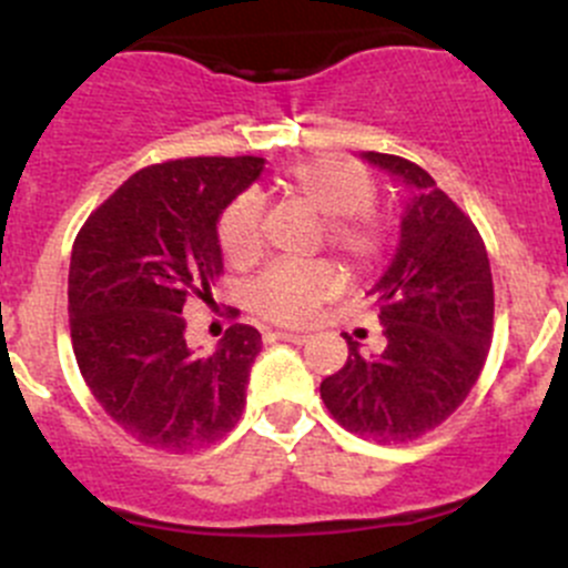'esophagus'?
<instances>
[{"label": "esophagus", "instance_id": "obj_1", "mask_svg": "<svg viewBox=\"0 0 568 568\" xmlns=\"http://www.w3.org/2000/svg\"><path fill=\"white\" fill-rule=\"evenodd\" d=\"M268 335L272 337H277V341H291V343H305L307 337V332H291V329H274V332H268Z\"/></svg>", "mask_w": 568, "mask_h": 568}]
</instances>
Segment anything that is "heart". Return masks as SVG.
I'll return each mask as SVG.
<instances>
[{
    "instance_id": "b5f03b06",
    "label": "heart",
    "mask_w": 568,
    "mask_h": 568,
    "mask_svg": "<svg viewBox=\"0 0 568 568\" xmlns=\"http://www.w3.org/2000/svg\"><path fill=\"white\" fill-rule=\"evenodd\" d=\"M280 192L324 220V239L352 266L365 268L385 247V227L371 211L376 181L363 164L343 156H311L280 175ZM220 247L227 261L250 263L263 247L261 203L239 194L220 216ZM341 274L329 263H277L250 285V305L261 316L300 324L329 300Z\"/></svg>"
}]
</instances>
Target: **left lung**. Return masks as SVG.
Masks as SVG:
<instances>
[{"label": "left lung", "instance_id": "8db88e82", "mask_svg": "<svg viewBox=\"0 0 568 568\" xmlns=\"http://www.w3.org/2000/svg\"><path fill=\"white\" fill-rule=\"evenodd\" d=\"M359 156L404 183L409 197L398 247L368 291L382 348L365 354L346 335V365L321 382V398L348 432L400 445L448 420L478 382L495 288L478 231L426 170L390 153Z\"/></svg>", "mask_w": 568, "mask_h": 568}]
</instances>
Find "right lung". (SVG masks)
Masks as SVG:
<instances>
[{
	"label": "right lung",
	"instance_id": "right-lung-1",
	"mask_svg": "<svg viewBox=\"0 0 568 568\" xmlns=\"http://www.w3.org/2000/svg\"><path fill=\"white\" fill-rule=\"evenodd\" d=\"M263 173L257 156H197L131 175L79 231L68 316L79 371L101 409L148 448H203L247 404L261 332L233 324L211 354L186 341V300L222 272L220 216Z\"/></svg>",
	"mask_w": 568,
	"mask_h": 568
}]
</instances>
